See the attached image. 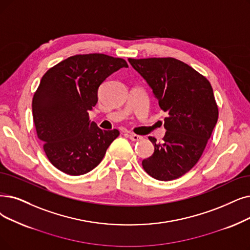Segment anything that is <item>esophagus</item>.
I'll use <instances>...</instances> for the list:
<instances>
[{
	"mask_svg": "<svg viewBox=\"0 0 250 250\" xmlns=\"http://www.w3.org/2000/svg\"><path fill=\"white\" fill-rule=\"evenodd\" d=\"M127 137L131 139L132 141H134V142H137V141H140L141 139H142V137L139 136V135H136V134H133V133H128L127 134Z\"/></svg>",
	"mask_w": 250,
	"mask_h": 250,
	"instance_id": "1",
	"label": "esophagus"
}]
</instances>
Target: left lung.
<instances>
[{
	"instance_id": "8db88e82",
	"label": "left lung",
	"mask_w": 250,
	"mask_h": 250,
	"mask_svg": "<svg viewBox=\"0 0 250 250\" xmlns=\"http://www.w3.org/2000/svg\"><path fill=\"white\" fill-rule=\"evenodd\" d=\"M153 90L167 129L162 142L149 137L154 153L142 161L149 176L171 181L188 172L200 159L219 118L212 86L204 75L172 57L128 58Z\"/></svg>"
}]
</instances>
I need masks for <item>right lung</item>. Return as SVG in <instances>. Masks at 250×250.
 <instances>
[{
	"instance_id": "add662e5",
	"label": "right lung",
	"mask_w": 250,
	"mask_h": 250,
	"mask_svg": "<svg viewBox=\"0 0 250 250\" xmlns=\"http://www.w3.org/2000/svg\"><path fill=\"white\" fill-rule=\"evenodd\" d=\"M123 58L105 54H79L51 67L32 98V117L51 164L69 176L91 171L119 136L89 122L98 101L99 85L111 73L127 67Z\"/></svg>"
}]
</instances>
